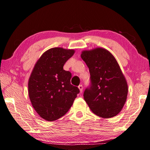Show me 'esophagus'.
Segmentation results:
<instances>
[{
	"instance_id": "1",
	"label": "esophagus",
	"mask_w": 150,
	"mask_h": 150,
	"mask_svg": "<svg viewBox=\"0 0 150 150\" xmlns=\"http://www.w3.org/2000/svg\"><path fill=\"white\" fill-rule=\"evenodd\" d=\"M78 88H79V90L80 91V93H82V91H83V86L82 85H79L78 86Z\"/></svg>"
}]
</instances>
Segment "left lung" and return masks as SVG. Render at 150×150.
Returning a JSON list of instances; mask_svg holds the SVG:
<instances>
[{
  "mask_svg": "<svg viewBox=\"0 0 150 150\" xmlns=\"http://www.w3.org/2000/svg\"><path fill=\"white\" fill-rule=\"evenodd\" d=\"M81 57L90 74V85L83 98L94 114L103 118L116 116L127 100L128 85L112 54L103 48L83 51Z\"/></svg>",
  "mask_w": 150,
  "mask_h": 150,
  "instance_id": "left-lung-1",
  "label": "left lung"
}]
</instances>
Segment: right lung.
<instances>
[{"label": "right lung", "instance_id": "right-lung-1", "mask_svg": "<svg viewBox=\"0 0 150 150\" xmlns=\"http://www.w3.org/2000/svg\"><path fill=\"white\" fill-rule=\"evenodd\" d=\"M74 53L72 49L55 47L41 55L33 68L28 82L29 97L34 109L48 121L67 113L80 93L70 83L72 74L63 69Z\"/></svg>", "mask_w": 150, "mask_h": 150}]
</instances>
